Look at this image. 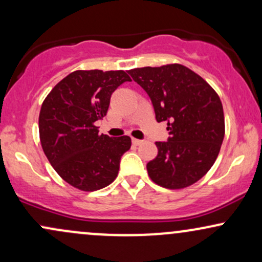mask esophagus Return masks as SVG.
<instances>
[{"label": "esophagus", "mask_w": 262, "mask_h": 262, "mask_svg": "<svg viewBox=\"0 0 262 262\" xmlns=\"http://www.w3.org/2000/svg\"><path fill=\"white\" fill-rule=\"evenodd\" d=\"M132 143H133L134 145H140V144H143V140L135 139V138H133V139H132Z\"/></svg>", "instance_id": "obj_1"}]
</instances>
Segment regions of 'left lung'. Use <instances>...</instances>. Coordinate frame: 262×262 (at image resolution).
Masks as SVG:
<instances>
[{
    "label": "left lung",
    "mask_w": 262,
    "mask_h": 262,
    "mask_svg": "<svg viewBox=\"0 0 262 262\" xmlns=\"http://www.w3.org/2000/svg\"><path fill=\"white\" fill-rule=\"evenodd\" d=\"M128 74L149 95L156 121H167L170 138L156 143L158 155L146 164L149 177L169 189L196 183L217 160L224 139V112L218 93L181 64L137 68Z\"/></svg>",
    "instance_id": "1"
}]
</instances>
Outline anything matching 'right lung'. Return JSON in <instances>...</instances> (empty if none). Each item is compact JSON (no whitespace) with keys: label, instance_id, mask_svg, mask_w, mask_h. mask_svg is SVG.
Masks as SVG:
<instances>
[{"label":"right lung","instance_id":"right-lung-1","mask_svg":"<svg viewBox=\"0 0 262 262\" xmlns=\"http://www.w3.org/2000/svg\"><path fill=\"white\" fill-rule=\"evenodd\" d=\"M125 81L132 80L123 70H76L56 83L41 104L39 138L44 154L58 175L80 191L111 185L122 155L130 149L127 135L98 134L95 124Z\"/></svg>","mask_w":262,"mask_h":262}]
</instances>
